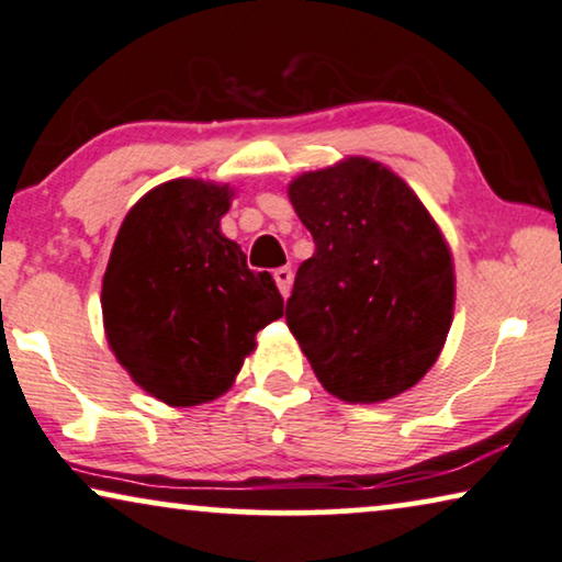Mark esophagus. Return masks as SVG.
<instances>
[{
  "label": "esophagus",
  "mask_w": 562,
  "mask_h": 562,
  "mask_svg": "<svg viewBox=\"0 0 562 562\" xmlns=\"http://www.w3.org/2000/svg\"><path fill=\"white\" fill-rule=\"evenodd\" d=\"M274 282H278L282 295L288 297L290 288H292V270H290V267H280V270H274Z\"/></svg>",
  "instance_id": "esophagus-1"
}]
</instances>
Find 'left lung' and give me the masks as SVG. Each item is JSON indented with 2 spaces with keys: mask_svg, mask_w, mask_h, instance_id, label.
Returning a JSON list of instances; mask_svg holds the SVG:
<instances>
[{
  "mask_svg": "<svg viewBox=\"0 0 562 562\" xmlns=\"http://www.w3.org/2000/svg\"><path fill=\"white\" fill-rule=\"evenodd\" d=\"M315 241L297 267L288 328L344 402H384L420 382L453 321V259L405 180L369 157L303 172L288 188Z\"/></svg>",
  "mask_w": 562,
  "mask_h": 562,
  "instance_id": "left-lung-1",
  "label": "left lung"
}]
</instances>
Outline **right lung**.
I'll list each match as a JSON object with an SVG mask.
<instances>
[{
  "label": "right lung",
  "instance_id": "obj_1",
  "mask_svg": "<svg viewBox=\"0 0 562 562\" xmlns=\"http://www.w3.org/2000/svg\"><path fill=\"white\" fill-rule=\"evenodd\" d=\"M228 186L178 178L132 205L109 257L101 311L114 357L172 407L216 400L255 336L282 315L270 272L221 234Z\"/></svg>",
  "mask_w": 562,
  "mask_h": 562
}]
</instances>
